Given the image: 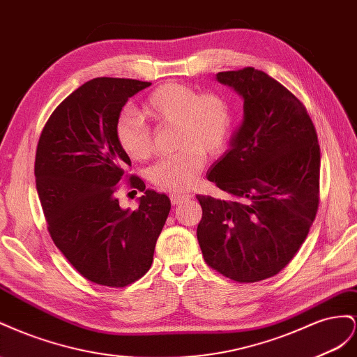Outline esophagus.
<instances>
[{"mask_svg":"<svg viewBox=\"0 0 357 357\" xmlns=\"http://www.w3.org/2000/svg\"><path fill=\"white\" fill-rule=\"evenodd\" d=\"M190 196H187V195H172L170 196V202H172V205H179L181 202H184V200H187Z\"/></svg>","mask_w":357,"mask_h":357,"instance_id":"obj_1","label":"esophagus"}]
</instances>
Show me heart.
<instances>
[{"instance_id": "b5f03b06", "label": "heart", "mask_w": 357, "mask_h": 357, "mask_svg": "<svg viewBox=\"0 0 357 357\" xmlns=\"http://www.w3.org/2000/svg\"><path fill=\"white\" fill-rule=\"evenodd\" d=\"M144 114L155 126L175 124V154L157 161L148 178L155 187L173 195L185 192L205 167V154L217 157L226 149L233 127L227 98L217 91L199 89L184 82H166L144 101ZM115 139L133 161L152 155L151 131L142 116L122 112L115 122Z\"/></svg>"}]
</instances>
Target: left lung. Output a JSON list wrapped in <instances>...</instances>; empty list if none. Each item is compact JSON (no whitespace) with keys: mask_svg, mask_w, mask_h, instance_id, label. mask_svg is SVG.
Wrapping results in <instances>:
<instances>
[{"mask_svg":"<svg viewBox=\"0 0 357 357\" xmlns=\"http://www.w3.org/2000/svg\"><path fill=\"white\" fill-rule=\"evenodd\" d=\"M243 97V122L208 179L226 199L197 196V239L213 271L236 282L277 275L296 256L320 202V145L307 107L264 71H220Z\"/></svg>","mask_w":357,"mask_h":357,"instance_id":"1","label":"left lung"}]
</instances>
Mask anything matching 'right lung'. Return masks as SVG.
<instances>
[{
    "label": "right lung",
    "instance_id": "add662e5",
    "mask_svg": "<svg viewBox=\"0 0 357 357\" xmlns=\"http://www.w3.org/2000/svg\"><path fill=\"white\" fill-rule=\"evenodd\" d=\"M149 85L88 80L56 106L37 144L36 187L49 235L71 266L98 286L122 289L144 277L170 211L166 195L128 175L131 161L115 139L121 109ZM122 181L144 192L133 213L119 208Z\"/></svg>",
    "mask_w": 357,
    "mask_h": 357
}]
</instances>
